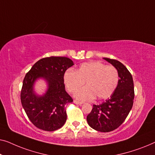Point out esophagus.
<instances>
[{"label": "esophagus", "instance_id": "esophagus-1", "mask_svg": "<svg viewBox=\"0 0 155 155\" xmlns=\"http://www.w3.org/2000/svg\"><path fill=\"white\" fill-rule=\"evenodd\" d=\"M74 103H75V104H83V102H82L78 101V100H74Z\"/></svg>", "mask_w": 155, "mask_h": 155}]
</instances>
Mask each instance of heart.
Listing matches in <instances>:
<instances>
[{"label": "heart", "instance_id": "heart-1", "mask_svg": "<svg viewBox=\"0 0 155 155\" xmlns=\"http://www.w3.org/2000/svg\"><path fill=\"white\" fill-rule=\"evenodd\" d=\"M64 81L71 93H75L86 83V88L76 94L81 100L108 98L114 92L119 83V72L112 65H105L101 62H85L77 71H67Z\"/></svg>", "mask_w": 155, "mask_h": 155}]
</instances>
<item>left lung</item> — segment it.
Segmentation results:
<instances>
[{"instance_id": "obj_1", "label": "left lung", "mask_w": 155, "mask_h": 155, "mask_svg": "<svg viewBox=\"0 0 155 155\" xmlns=\"http://www.w3.org/2000/svg\"><path fill=\"white\" fill-rule=\"evenodd\" d=\"M104 59L118 70L119 83L110 98L98 105L93 104L87 121L97 131L110 132L121 126L129 114L134 104V85L131 74L121 62L114 59Z\"/></svg>"}]
</instances>
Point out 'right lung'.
<instances>
[{"label":"right lung","instance_id":"obj_1","mask_svg":"<svg viewBox=\"0 0 155 155\" xmlns=\"http://www.w3.org/2000/svg\"><path fill=\"white\" fill-rule=\"evenodd\" d=\"M74 65L66 57H48L39 60L28 71L23 81L20 99L28 118L39 129L53 131L64 125L67 120L66 106L73 99L65 91L64 75ZM47 80L49 88L43 97L33 90L37 78Z\"/></svg>","mask_w":155,"mask_h":155}]
</instances>
